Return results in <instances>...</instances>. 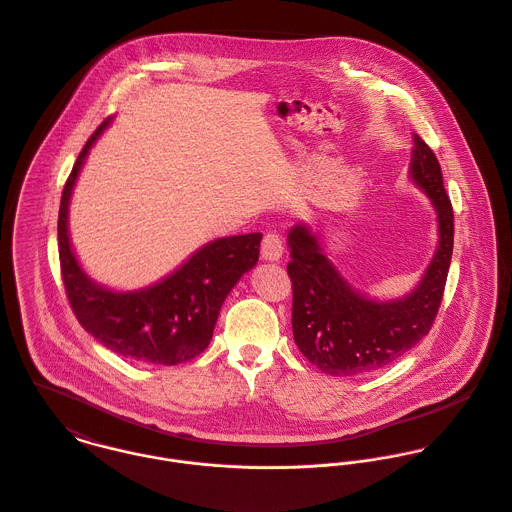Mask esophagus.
Here are the masks:
<instances>
[{
	"mask_svg": "<svg viewBox=\"0 0 512 512\" xmlns=\"http://www.w3.org/2000/svg\"><path fill=\"white\" fill-rule=\"evenodd\" d=\"M282 252H284V246H282V238L278 234H266L264 240H262V246H260V256L262 260L266 262H278L282 258Z\"/></svg>",
	"mask_w": 512,
	"mask_h": 512,
	"instance_id": "obj_1",
	"label": "esophagus"
}]
</instances>
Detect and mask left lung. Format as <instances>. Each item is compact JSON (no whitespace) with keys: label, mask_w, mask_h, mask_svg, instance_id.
<instances>
[{"label":"left lung","mask_w":512,"mask_h":512,"mask_svg":"<svg viewBox=\"0 0 512 512\" xmlns=\"http://www.w3.org/2000/svg\"><path fill=\"white\" fill-rule=\"evenodd\" d=\"M407 176L431 200L437 246L417 286L399 298L379 300L357 290L310 224L298 222L288 232L294 341L328 375L383 369L423 340L435 322L453 256V208L439 161L419 135H413Z\"/></svg>","instance_id":"8db88e82"}]
</instances>
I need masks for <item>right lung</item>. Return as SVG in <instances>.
Here are the masks:
<instances>
[{"instance_id": "1", "label": "right lung", "mask_w": 512, "mask_h": 512, "mask_svg": "<svg viewBox=\"0 0 512 512\" xmlns=\"http://www.w3.org/2000/svg\"><path fill=\"white\" fill-rule=\"evenodd\" d=\"M111 123L113 117L87 141L61 194L57 238L67 298L79 324L111 351L155 365L184 363L208 347L224 300L258 262L262 234L210 240L171 274L139 290L95 282L73 250L69 204L89 151Z\"/></svg>"}]
</instances>
